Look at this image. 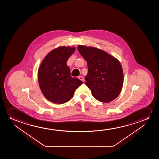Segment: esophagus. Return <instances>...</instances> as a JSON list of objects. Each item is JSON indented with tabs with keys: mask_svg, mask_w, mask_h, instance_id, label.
<instances>
[{
	"mask_svg": "<svg viewBox=\"0 0 159 159\" xmlns=\"http://www.w3.org/2000/svg\"><path fill=\"white\" fill-rule=\"evenodd\" d=\"M78 78L80 80L83 81H84V78H83V76H79Z\"/></svg>",
	"mask_w": 159,
	"mask_h": 159,
	"instance_id": "34e87169",
	"label": "esophagus"
}]
</instances>
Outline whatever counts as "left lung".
I'll use <instances>...</instances> for the list:
<instances>
[{"instance_id":"1","label":"left lung","mask_w":159,"mask_h":159,"mask_svg":"<svg viewBox=\"0 0 159 159\" xmlns=\"http://www.w3.org/2000/svg\"><path fill=\"white\" fill-rule=\"evenodd\" d=\"M78 50L87 63L85 84L97 100L109 102L122 91L124 75L122 65L115 57L104 50L79 45Z\"/></svg>"}]
</instances>
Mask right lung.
Masks as SVG:
<instances>
[{
    "mask_svg": "<svg viewBox=\"0 0 159 159\" xmlns=\"http://www.w3.org/2000/svg\"><path fill=\"white\" fill-rule=\"evenodd\" d=\"M75 50V47L61 46L50 51L42 61L38 70L39 88L51 102L61 104L71 99L75 89L83 84L70 76L67 61Z\"/></svg>",
    "mask_w": 159,
    "mask_h": 159,
    "instance_id": "1",
    "label": "right lung"
}]
</instances>
